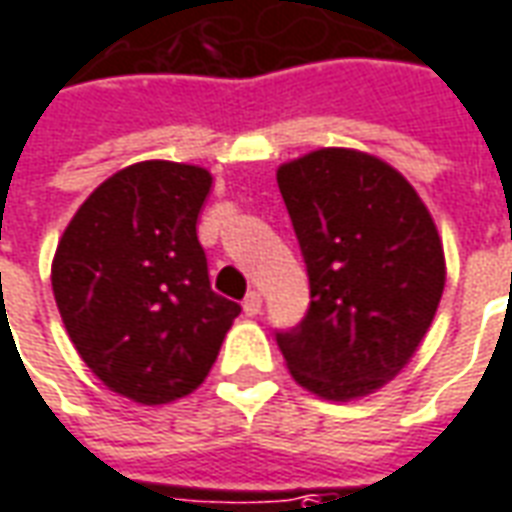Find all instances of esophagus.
I'll return each mask as SVG.
<instances>
[{"label":"esophagus","mask_w":512,"mask_h":512,"mask_svg":"<svg viewBox=\"0 0 512 512\" xmlns=\"http://www.w3.org/2000/svg\"><path fill=\"white\" fill-rule=\"evenodd\" d=\"M260 307H263V296H260L257 291H252L244 299V313L246 316H257V313H260Z\"/></svg>","instance_id":"34e87169"}]
</instances>
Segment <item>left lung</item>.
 Instances as JSON below:
<instances>
[{"instance_id":"left-lung-1","label":"left lung","mask_w":512,"mask_h":512,"mask_svg":"<svg viewBox=\"0 0 512 512\" xmlns=\"http://www.w3.org/2000/svg\"><path fill=\"white\" fill-rule=\"evenodd\" d=\"M277 185L310 280V307L277 332L293 380L332 402L380 391L416 355L441 302V235L416 188L357 149L282 163Z\"/></svg>"}]
</instances>
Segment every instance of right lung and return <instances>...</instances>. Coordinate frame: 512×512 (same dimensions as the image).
Instances as JSON below:
<instances>
[{
    "mask_svg": "<svg viewBox=\"0 0 512 512\" xmlns=\"http://www.w3.org/2000/svg\"><path fill=\"white\" fill-rule=\"evenodd\" d=\"M210 171L144 160L107 177L69 221L52 291L74 349L113 393L169 405L196 391L241 313L210 288L196 219Z\"/></svg>",
    "mask_w": 512,
    "mask_h": 512,
    "instance_id": "obj_1",
    "label": "right lung"
}]
</instances>
